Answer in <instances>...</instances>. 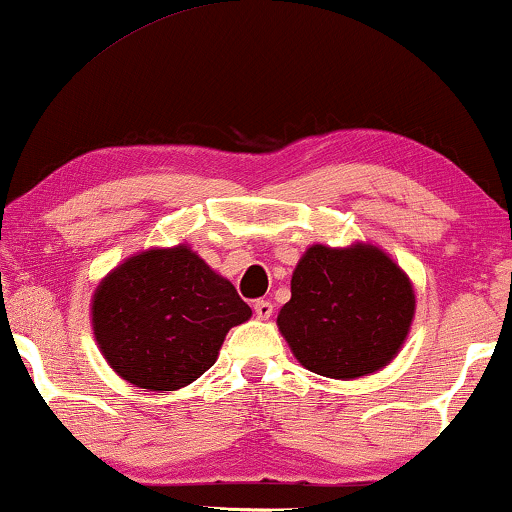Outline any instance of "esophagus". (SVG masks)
I'll list each match as a JSON object with an SVG mask.
<instances>
[{
    "instance_id": "obj_1",
    "label": "esophagus",
    "mask_w": 512,
    "mask_h": 512,
    "mask_svg": "<svg viewBox=\"0 0 512 512\" xmlns=\"http://www.w3.org/2000/svg\"><path fill=\"white\" fill-rule=\"evenodd\" d=\"M254 312H256L258 319H270L272 303H270V300H256V303H254Z\"/></svg>"
}]
</instances>
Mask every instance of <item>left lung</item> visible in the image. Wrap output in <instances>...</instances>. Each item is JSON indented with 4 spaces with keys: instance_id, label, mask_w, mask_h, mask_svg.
<instances>
[{
    "instance_id": "1",
    "label": "left lung",
    "mask_w": 512,
    "mask_h": 512,
    "mask_svg": "<svg viewBox=\"0 0 512 512\" xmlns=\"http://www.w3.org/2000/svg\"><path fill=\"white\" fill-rule=\"evenodd\" d=\"M415 319V289L387 251L368 242L312 244L291 277L279 333L300 366L356 380L389 366Z\"/></svg>"
}]
</instances>
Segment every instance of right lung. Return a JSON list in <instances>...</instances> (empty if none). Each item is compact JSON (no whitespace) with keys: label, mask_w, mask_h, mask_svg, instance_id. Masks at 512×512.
<instances>
[{"label":"right lung","mask_w":512,"mask_h":512,"mask_svg":"<svg viewBox=\"0 0 512 512\" xmlns=\"http://www.w3.org/2000/svg\"><path fill=\"white\" fill-rule=\"evenodd\" d=\"M90 317L111 370L165 394L214 366L228 331L251 319V307L188 244H177L118 263L97 284Z\"/></svg>","instance_id":"add662e5"}]
</instances>
